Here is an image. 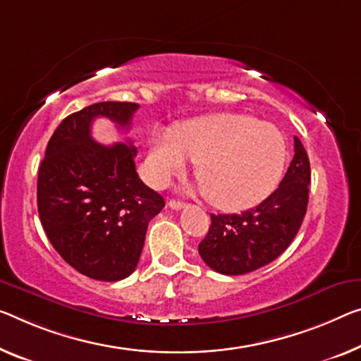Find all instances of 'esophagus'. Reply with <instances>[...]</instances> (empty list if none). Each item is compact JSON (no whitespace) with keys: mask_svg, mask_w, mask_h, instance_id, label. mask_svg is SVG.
<instances>
[{"mask_svg":"<svg viewBox=\"0 0 361 361\" xmlns=\"http://www.w3.org/2000/svg\"><path fill=\"white\" fill-rule=\"evenodd\" d=\"M168 207L173 208V209H177V212H179V209H182V208L185 207V203L184 202H179V200H169Z\"/></svg>","mask_w":361,"mask_h":361,"instance_id":"esophagus-1","label":"esophagus"}]
</instances>
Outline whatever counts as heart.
Wrapping results in <instances>:
<instances>
[{
  "mask_svg": "<svg viewBox=\"0 0 361 361\" xmlns=\"http://www.w3.org/2000/svg\"><path fill=\"white\" fill-rule=\"evenodd\" d=\"M187 158L213 207L238 212L274 190L286 166V138L273 124L247 114L221 113L157 132L149 140L148 179L163 185L180 174Z\"/></svg>",
  "mask_w": 361,
  "mask_h": 361,
  "instance_id": "1",
  "label": "heart"
}]
</instances>
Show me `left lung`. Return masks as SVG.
I'll use <instances>...</instances> for the list:
<instances>
[{"label":"left lung","mask_w":361,"mask_h":361,"mask_svg":"<svg viewBox=\"0 0 361 361\" xmlns=\"http://www.w3.org/2000/svg\"><path fill=\"white\" fill-rule=\"evenodd\" d=\"M293 152L284 179L262 203L238 214H212L198 253L216 273H252L276 259L295 238L307 213L312 171L298 137H293Z\"/></svg>","instance_id":"1"}]
</instances>
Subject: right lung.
Listing matches in <instances>:
<instances>
[{
  "instance_id": "1",
  "label": "right lung",
  "mask_w": 361,
  "mask_h": 361,
  "mask_svg": "<svg viewBox=\"0 0 361 361\" xmlns=\"http://www.w3.org/2000/svg\"><path fill=\"white\" fill-rule=\"evenodd\" d=\"M137 103L103 102L68 116L38 168L37 204L48 240L80 274L114 282L134 273L148 223L163 197L135 171L132 142L102 145L90 135L97 118L129 129Z\"/></svg>"
}]
</instances>
